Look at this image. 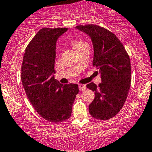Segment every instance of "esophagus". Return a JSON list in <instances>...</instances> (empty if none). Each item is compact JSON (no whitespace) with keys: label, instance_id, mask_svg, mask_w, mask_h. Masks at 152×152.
<instances>
[{"label":"esophagus","instance_id":"1","mask_svg":"<svg viewBox=\"0 0 152 152\" xmlns=\"http://www.w3.org/2000/svg\"><path fill=\"white\" fill-rule=\"evenodd\" d=\"M86 89V85H79V90H80V91H82V90H84Z\"/></svg>","mask_w":152,"mask_h":152}]
</instances>
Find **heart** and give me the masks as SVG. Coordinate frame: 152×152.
I'll return each instance as SVG.
<instances>
[{"label":"heart","mask_w":152,"mask_h":152,"mask_svg":"<svg viewBox=\"0 0 152 152\" xmlns=\"http://www.w3.org/2000/svg\"><path fill=\"white\" fill-rule=\"evenodd\" d=\"M72 45L73 47H75V49H76V51H77L79 50V49L83 48V47H84L85 46H87L88 44H87L86 42H83V40H80V39H76V40H74L72 42Z\"/></svg>","instance_id":"obj_1"}]
</instances>
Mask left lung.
<instances>
[{
    "instance_id": "8db88e82",
    "label": "left lung",
    "mask_w": 152,
    "mask_h": 152,
    "mask_svg": "<svg viewBox=\"0 0 152 152\" xmlns=\"http://www.w3.org/2000/svg\"><path fill=\"white\" fill-rule=\"evenodd\" d=\"M87 34L93 43V66L100 73L102 83H93L87 88L95 92L89 105V113L99 120H108L117 115L124 106L131 85L130 58L121 41L114 34L98 25L77 26Z\"/></svg>"
}]
</instances>
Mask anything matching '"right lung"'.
Here are the masks:
<instances>
[{
  "label": "right lung",
  "mask_w": 152,
  "mask_h": 152,
  "mask_svg": "<svg viewBox=\"0 0 152 152\" xmlns=\"http://www.w3.org/2000/svg\"><path fill=\"white\" fill-rule=\"evenodd\" d=\"M68 28H43L26 48L21 81L32 106L43 118L59 123L70 117L77 84L62 85L54 79L56 43Z\"/></svg>",
  "instance_id": "1"
}]
</instances>
